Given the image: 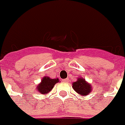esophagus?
I'll return each mask as SVG.
<instances>
[{
    "label": "esophagus",
    "instance_id": "34e87169",
    "mask_svg": "<svg viewBox=\"0 0 125 125\" xmlns=\"http://www.w3.org/2000/svg\"><path fill=\"white\" fill-rule=\"evenodd\" d=\"M68 81H69L68 79H62V82H64V83H67Z\"/></svg>",
    "mask_w": 125,
    "mask_h": 125
}]
</instances>
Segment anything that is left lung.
<instances>
[{
  "mask_svg": "<svg viewBox=\"0 0 125 125\" xmlns=\"http://www.w3.org/2000/svg\"><path fill=\"white\" fill-rule=\"evenodd\" d=\"M73 87L76 92L81 95H87L92 91V87L89 83H87L85 80L82 78L78 79L73 84Z\"/></svg>",
  "mask_w": 125,
  "mask_h": 125,
  "instance_id": "left-lung-1",
  "label": "left lung"
}]
</instances>
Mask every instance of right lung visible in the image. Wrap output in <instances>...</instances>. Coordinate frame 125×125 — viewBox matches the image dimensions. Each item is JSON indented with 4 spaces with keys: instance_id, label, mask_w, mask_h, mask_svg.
Wrapping results in <instances>:
<instances>
[{
    "instance_id": "right-lung-1",
    "label": "right lung",
    "mask_w": 125,
    "mask_h": 125,
    "mask_svg": "<svg viewBox=\"0 0 125 125\" xmlns=\"http://www.w3.org/2000/svg\"><path fill=\"white\" fill-rule=\"evenodd\" d=\"M58 81V79H50L49 77H44L42 78L40 84L38 85L37 90L42 94H46L51 91L54 85Z\"/></svg>"
}]
</instances>
